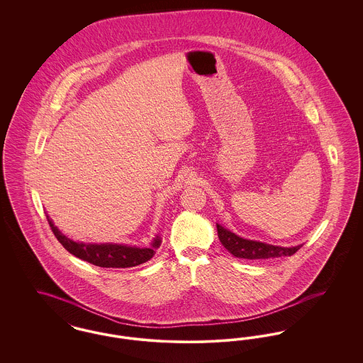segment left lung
I'll use <instances>...</instances> for the list:
<instances>
[{
  "mask_svg": "<svg viewBox=\"0 0 363 363\" xmlns=\"http://www.w3.org/2000/svg\"><path fill=\"white\" fill-rule=\"evenodd\" d=\"M218 227V237L222 242L225 249L235 257L247 259H274V257H283V256H293L295 252H298L302 245L291 246V247H281L264 242L250 241L245 240L230 230H227L220 225Z\"/></svg>",
  "mask_w": 363,
  "mask_h": 363,
  "instance_id": "1",
  "label": "left lung"
}]
</instances>
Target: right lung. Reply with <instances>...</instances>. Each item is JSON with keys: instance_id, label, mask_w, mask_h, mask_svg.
<instances>
[{"instance_id": "right-lung-1", "label": "right lung", "mask_w": 363, "mask_h": 363, "mask_svg": "<svg viewBox=\"0 0 363 363\" xmlns=\"http://www.w3.org/2000/svg\"><path fill=\"white\" fill-rule=\"evenodd\" d=\"M52 234L58 242L77 259L102 268H130L152 259L156 249L160 246V238L156 237L150 247H138L120 243H83L69 240L52 223L46 213Z\"/></svg>"}]
</instances>
